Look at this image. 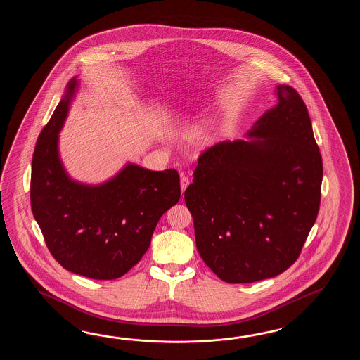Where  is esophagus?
Instances as JSON below:
<instances>
[{
	"instance_id": "34e87169",
	"label": "esophagus",
	"mask_w": 360,
	"mask_h": 360,
	"mask_svg": "<svg viewBox=\"0 0 360 360\" xmlns=\"http://www.w3.org/2000/svg\"><path fill=\"white\" fill-rule=\"evenodd\" d=\"M189 177L185 176L184 174H181V179H180V188H181V193L185 191V189L188 188V185H189Z\"/></svg>"
}]
</instances>
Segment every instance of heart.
Returning a JSON list of instances; mask_svg holds the SVG:
<instances>
[{"instance_id": "1", "label": "heart", "mask_w": 360, "mask_h": 360, "mask_svg": "<svg viewBox=\"0 0 360 360\" xmlns=\"http://www.w3.org/2000/svg\"><path fill=\"white\" fill-rule=\"evenodd\" d=\"M211 140H212V131L210 127L205 126L193 136L191 144L195 149H203L211 143Z\"/></svg>"}]
</instances>
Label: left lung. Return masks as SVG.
Here are the masks:
<instances>
[{
	"label": "left lung",
	"mask_w": 360,
	"mask_h": 360,
	"mask_svg": "<svg viewBox=\"0 0 360 360\" xmlns=\"http://www.w3.org/2000/svg\"><path fill=\"white\" fill-rule=\"evenodd\" d=\"M247 131L199 157L184 198L200 257L228 283L274 278L297 260L316 220L323 163L305 103L287 84Z\"/></svg>",
	"instance_id": "1"
}]
</instances>
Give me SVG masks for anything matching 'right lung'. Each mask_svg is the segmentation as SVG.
I'll list each match as a JSON object with an SVG mask.
<instances>
[{"label": "right lung", "instance_id": "1", "mask_svg": "<svg viewBox=\"0 0 360 360\" xmlns=\"http://www.w3.org/2000/svg\"><path fill=\"white\" fill-rule=\"evenodd\" d=\"M78 87L75 76L37 140L32 212L63 268L110 281L126 274L146 252L157 222L180 199V176L176 169L150 171L130 162L96 185L69 176L59 154V132Z\"/></svg>", "mask_w": 360, "mask_h": 360}]
</instances>
